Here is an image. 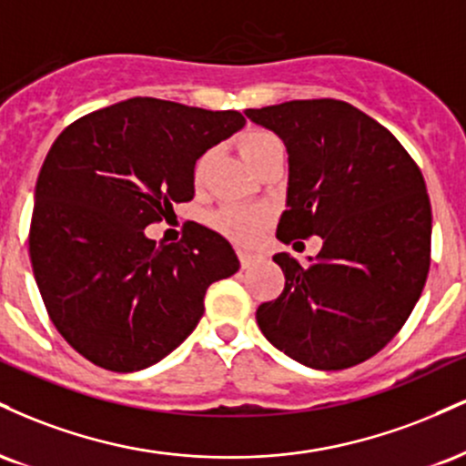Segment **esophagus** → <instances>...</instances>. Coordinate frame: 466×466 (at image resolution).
I'll list each match as a JSON object with an SVG mask.
<instances>
[{"label": "esophagus", "mask_w": 466, "mask_h": 466, "mask_svg": "<svg viewBox=\"0 0 466 466\" xmlns=\"http://www.w3.org/2000/svg\"><path fill=\"white\" fill-rule=\"evenodd\" d=\"M238 260H240V267H243V269H248V267L258 263L260 256L258 254H249V251H238Z\"/></svg>", "instance_id": "esophagus-1"}]
</instances>
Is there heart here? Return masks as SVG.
I'll return each mask as SVG.
<instances>
[{
  "label": "heart",
  "mask_w": 466,
  "mask_h": 466,
  "mask_svg": "<svg viewBox=\"0 0 466 466\" xmlns=\"http://www.w3.org/2000/svg\"><path fill=\"white\" fill-rule=\"evenodd\" d=\"M282 148V144L271 131L265 129H249L243 133L238 140V151L243 159L249 166H254L260 157H265L269 151ZM208 166V153L201 155L195 164V184L199 186L203 181V173ZM267 221H269V212L265 208H240V206H228L215 217L217 228L221 229L226 237H229L237 243H251L260 232H263Z\"/></svg>",
  "instance_id": "obj_1"
}]
</instances>
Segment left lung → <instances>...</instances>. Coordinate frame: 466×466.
I'll return each instance as SVG.
<instances>
[{"mask_svg": "<svg viewBox=\"0 0 466 466\" xmlns=\"http://www.w3.org/2000/svg\"><path fill=\"white\" fill-rule=\"evenodd\" d=\"M289 153L282 243L319 237L307 267L274 260L285 289L256 311L278 350L318 370L370 360L399 333L430 271L431 206L403 144L344 100H291L245 111Z\"/></svg>", "mask_w": 466, "mask_h": 466, "instance_id": "obj_1", "label": "left lung"}]
</instances>
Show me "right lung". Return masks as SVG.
I'll return each instance as SVG.
<instances>
[{"mask_svg": "<svg viewBox=\"0 0 466 466\" xmlns=\"http://www.w3.org/2000/svg\"><path fill=\"white\" fill-rule=\"evenodd\" d=\"M245 125L238 111L131 98L78 117L35 188L28 249L52 324L96 366H153L195 330L212 282L238 271L221 234L192 223L177 243L144 228L195 195V164Z\"/></svg>", "mask_w": 466, "mask_h": 466, "instance_id": "obj_1", "label": "right lung"}]
</instances>
